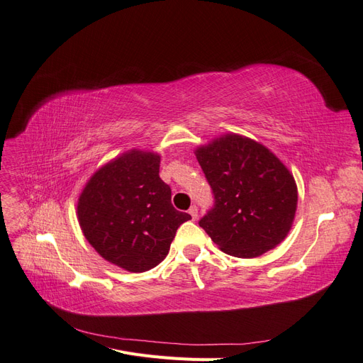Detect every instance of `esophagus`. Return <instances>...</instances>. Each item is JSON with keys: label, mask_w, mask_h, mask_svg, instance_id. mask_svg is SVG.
<instances>
[{"label": "esophagus", "mask_w": 363, "mask_h": 363, "mask_svg": "<svg viewBox=\"0 0 363 363\" xmlns=\"http://www.w3.org/2000/svg\"><path fill=\"white\" fill-rule=\"evenodd\" d=\"M189 215L192 216V219L195 221V219L199 218V207H196V206H192V207L189 208Z\"/></svg>", "instance_id": "esophagus-1"}]
</instances>
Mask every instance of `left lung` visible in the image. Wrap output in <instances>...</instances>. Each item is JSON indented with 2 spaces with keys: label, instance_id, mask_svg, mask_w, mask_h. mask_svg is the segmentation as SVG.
I'll use <instances>...</instances> for the list:
<instances>
[{
  "label": "left lung",
  "instance_id": "left-lung-1",
  "mask_svg": "<svg viewBox=\"0 0 363 363\" xmlns=\"http://www.w3.org/2000/svg\"><path fill=\"white\" fill-rule=\"evenodd\" d=\"M213 206L200 219L213 242L235 257H257L289 233L296 186L288 168L257 142L227 135L195 151Z\"/></svg>",
  "mask_w": 363,
  "mask_h": 363
}]
</instances>
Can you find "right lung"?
<instances>
[{
    "label": "right lung",
    "instance_id": "add662e5",
    "mask_svg": "<svg viewBox=\"0 0 363 363\" xmlns=\"http://www.w3.org/2000/svg\"><path fill=\"white\" fill-rule=\"evenodd\" d=\"M155 152L128 151L96 171L77 213L84 238L107 262L144 272L167 257L177 228L191 219L171 203Z\"/></svg>",
    "mask_w": 363,
    "mask_h": 363
}]
</instances>
